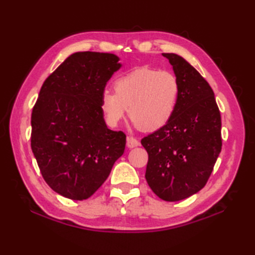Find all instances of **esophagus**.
I'll return each instance as SVG.
<instances>
[{
	"mask_svg": "<svg viewBox=\"0 0 255 255\" xmlns=\"http://www.w3.org/2000/svg\"><path fill=\"white\" fill-rule=\"evenodd\" d=\"M140 144V142L138 141V140L136 138L133 137H127V147L128 148H134V147H138V145Z\"/></svg>",
	"mask_w": 255,
	"mask_h": 255,
	"instance_id": "34e87169",
	"label": "esophagus"
}]
</instances>
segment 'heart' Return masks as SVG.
<instances>
[{"mask_svg":"<svg viewBox=\"0 0 255 255\" xmlns=\"http://www.w3.org/2000/svg\"><path fill=\"white\" fill-rule=\"evenodd\" d=\"M115 93L104 91L101 110L106 123L115 127L126 116L144 131L165 127L174 115L180 83L169 71L137 67L121 75L114 83Z\"/></svg>","mask_w":255,"mask_h":255,"instance_id":"heart-1","label":"heart"}]
</instances>
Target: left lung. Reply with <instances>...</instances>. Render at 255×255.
<instances>
[{
  "label": "left lung",
  "mask_w": 255,
  "mask_h": 255,
  "mask_svg": "<svg viewBox=\"0 0 255 255\" xmlns=\"http://www.w3.org/2000/svg\"><path fill=\"white\" fill-rule=\"evenodd\" d=\"M180 83L174 115L141 140L149 160L145 180L161 199L177 202L202 189L221 151V117L213 89L185 59L162 53Z\"/></svg>",
  "instance_id": "obj_1"
}]
</instances>
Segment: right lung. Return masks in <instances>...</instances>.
Segmentation results:
<instances>
[{"instance_id": "1", "label": "right lung", "mask_w": 255, "mask_h": 255, "mask_svg": "<svg viewBox=\"0 0 255 255\" xmlns=\"http://www.w3.org/2000/svg\"><path fill=\"white\" fill-rule=\"evenodd\" d=\"M121 68L113 53L75 52L41 86L31 150L46 183L63 197H91L124 153L126 134L108 129L101 110L102 93Z\"/></svg>"}]
</instances>
